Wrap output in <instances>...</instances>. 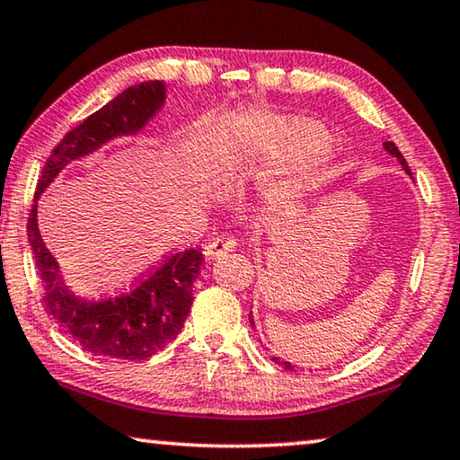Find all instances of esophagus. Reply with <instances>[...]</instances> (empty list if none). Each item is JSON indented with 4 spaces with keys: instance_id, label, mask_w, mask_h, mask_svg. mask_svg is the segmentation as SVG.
Wrapping results in <instances>:
<instances>
[{
    "instance_id": "1",
    "label": "esophagus",
    "mask_w": 460,
    "mask_h": 460,
    "mask_svg": "<svg viewBox=\"0 0 460 460\" xmlns=\"http://www.w3.org/2000/svg\"><path fill=\"white\" fill-rule=\"evenodd\" d=\"M235 243H237L235 239L229 237V235L215 237L208 245H206V256H208V258L221 256V254H225V252H229V250L235 248Z\"/></svg>"
}]
</instances>
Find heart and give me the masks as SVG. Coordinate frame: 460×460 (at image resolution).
I'll use <instances>...</instances> for the list:
<instances>
[{"label": "heart", "instance_id": "1", "mask_svg": "<svg viewBox=\"0 0 460 460\" xmlns=\"http://www.w3.org/2000/svg\"><path fill=\"white\" fill-rule=\"evenodd\" d=\"M248 131V144L254 147L267 163L283 164L297 163V160L323 154L329 146V135L319 122L310 119H254L245 127ZM319 183V174L314 171H300L292 179L277 185L275 196L281 202H294L304 193Z\"/></svg>", "mask_w": 460, "mask_h": 460}]
</instances>
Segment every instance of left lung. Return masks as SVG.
<instances>
[{
  "label": "left lung",
  "mask_w": 460,
  "mask_h": 460,
  "mask_svg": "<svg viewBox=\"0 0 460 460\" xmlns=\"http://www.w3.org/2000/svg\"><path fill=\"white\" fill-rule=\"evenodd\" d=\"M384 146H385V150L392 154V156H396V158H398V163L402 164L404 171L409 172V174H412V172H411V168H409V164H406L404 156H402V154H400V150H398V147H396V144H394V141H385ZM250 323H252V327H254V319H252V314H250ZM273 360H275V362H279V365H283V368H286V371H294V365H289V362H286V360L281 362V360L277 358V357H273Z\"/></svg>",
  "instance_id": "8db88e82"
}]
</instances>
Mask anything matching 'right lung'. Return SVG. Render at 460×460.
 Segmentation results:
<instances>
[{"label":"right lung","mask_w":460,"mask_h":460,"mask_svg":"<svg viewBox=\"0 0 460 460\" xmlns=\"http://www.w3.org/2000/svg\"><path fill=\"white\" fill-rule=\"evenodd\" d=\"M164 103V83L146 81L116 95L64 135L45 160L35 199L70 160L95 152L108 139L137 133ZM27 235L43 283V302L58 327L85 352L116 360H146L177 338L190 314L191 286L202 267L196 248L174 252L141 277L128 292L110 300H83L64 286L54 256L37 229V204L27 223Z\"/></svg>","instance_id":"right-lung-1"}]
</instances>
